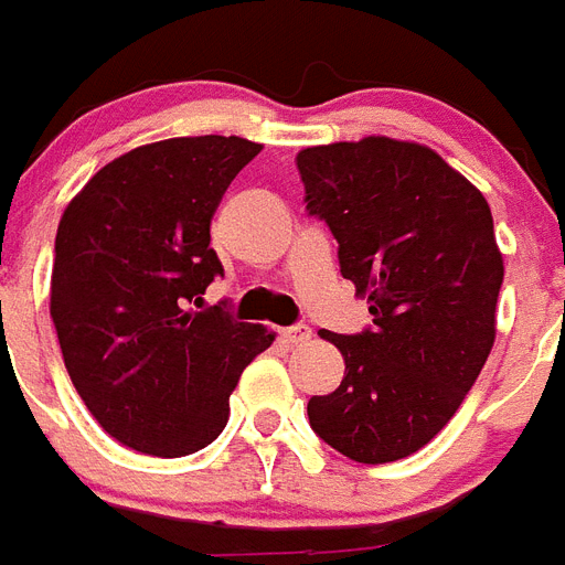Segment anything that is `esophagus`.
Wrapping results in <instances>:
<instances>
[{
	"instance_id": "obj_1",
	"label": "esophagus",
	"mask_w": 565,
	"mask_h": 565,
	"mask_svg": "<svg viewBox=\"0 0 565 565\" xmlns=\"http://www.w3.org/2000/svg\"><path fill=\"white\" fill-rule=\"evenodd\" d=\"M281 337L290 342V345H301L307 339L313 337V330L307 328V324H290V328H281Z\"/></svg>"
}]
</instances>
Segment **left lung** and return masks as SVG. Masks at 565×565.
I'll list each match as a JSON object with an SVG mask.
<instances>
[{
	"label": "left lung",
	"instance_id": "obj_1",
	"mask_svg": "<svg viewBox=\"0 0 565 565\" xmlns=\"http://www.w3.org/2000/svg\"><path fill=\"white\" fill-rule=\"evenodd\" d=\"M305 203L339 243L371 328L322 330L345 356L337 392L307 403L313 433L360 465L429 444L497 339L502 252L488 200L435 150L369 136L296 156Z\"/></svg>",
	"mask_w": 565,
	"mask_h": 565
}]
</instances>
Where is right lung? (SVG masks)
<instances>
[{"label":"right lung","mask_w":565,"mask_h":565,"mask_svg":"<svg viewBox=\"0 0 565 565\" xmlns=\"http://www.w3.org/2000/svg\"><path fill=\"white\" fill-rule=\"evenodd\" d=\"M258 153L241 136L153 141L104 164L60 217V351L86 409L124 447L159 458L209 447L243 369L273 345L264 324L191 307L223 275L211 217Z\"/></svg>","instance_id":"obj_1"}]
</instances>
